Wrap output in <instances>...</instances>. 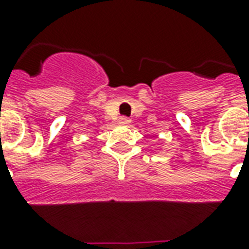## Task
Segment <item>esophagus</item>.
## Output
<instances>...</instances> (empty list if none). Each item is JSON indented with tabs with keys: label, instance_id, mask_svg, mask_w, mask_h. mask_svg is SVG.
<instances>
[{
	"label": "esophagus",
	"instance_id": "1",
	"mask_svg": "<svg viewBox=\"0 0 249 249\" xmlns=\"http://www.w3.org/2000/svg\"><path fill=\"white\" fill-rule=\"evenodd\" d=\"M119 123L123 125H128V124H130L131 120L129 118H126V116H121V118L119 119Z\"/></svg>",
	"mask_w": 249,
	"mask_h": 249
}]
</instances>
